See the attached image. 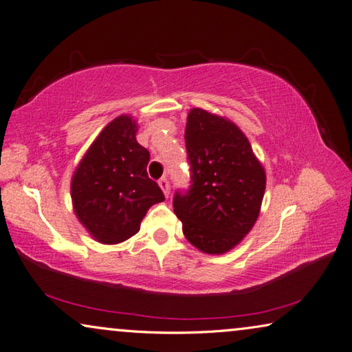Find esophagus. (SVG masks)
<instances>
[{"label":"esophagus","mask_w":352,"mask_h":352,"mask_svg":"<svg viewBox=\"0 0 352 352\" xmlns=\"http://www.w3.org/2000/svg\"><path fill=\"white\" fill-rule=\"evenodd\" d=\"M158 186H160L162 188V190H163V194H164V197H169V194H170V186H169V182H168V178L166 177H163V178H160V180H158Z\"/></svg>","instance_id":"obj_1"}]
</instances>
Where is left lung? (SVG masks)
Segmentation results:
<instances>
[{
	"label": "left lung",
	"instance_id": "1",
	"mask_svg": "<svg viewBox=\"0 0 352 352\" xmlns=\"http://www.w3.org/2000/svg\"><path fill=\"white\" fill-rule=\"evenodd\" d=\"M190 188L177 192L174 212L189 243L208 254L230 252L256 223L265 170L235 123L192 108L184 129Z\"/></svg>",
	"mask_w": 352,
	"mask_h": 352
}]
</instances>
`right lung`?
<instances>
[{
  "mask_svg": "<svg viewBox=\"0 0 352 352\" xmlns=\"http://www.w3.org/2000/svg\"><path fill=\"white\" fill-rule=\"evenodd\" d=\"M137 120L119 116L100 131L72 177L76 217L100 244H119L140 230L162 189L148 177L149 151L135 139Z\"/></svg>",
  "mask_w": 352,
  "mask_h": 352,
  "instance_id": "add662e5",
  "label": "right lung"
}]
</instances>
